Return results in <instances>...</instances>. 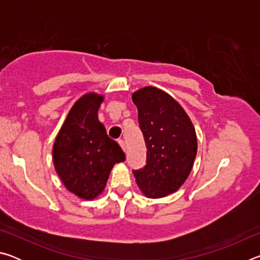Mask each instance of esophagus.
Wrapping results in <instances>:
<instances>
[{
    "instance_id": "obj_1",
    "label": "esophagus",
    "mask_w": 260,
    "mask_h": 260,
    "mask_svg": "<svg viewBox=\"0 0 260 260\" xmlns=\"http://www.w3.org/2000/svg\"><path fill=\"white\" fill-rule=\"evenodd\" d=\"M118 143H119V146L121 147L122 150L126 151V143H125V141L124 140H119V141H118Z\"/></svg>"
}]
</instances>
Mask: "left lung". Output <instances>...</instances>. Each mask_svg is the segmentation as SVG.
Listing matches in <instances>:
<instances>
[{"mask_svg":"<svg viewBox=\"0 0 260 260\" xmlns=\"http://www.w3.org/2000/svg\"><path fill=\"white\" fill-rule=\"evenodd\" d=\"M147 146V161L134 170L136 183L150 199L177 191L186 181L197 153L195 128L172 96L156 87L132 95Z\"/></svg>","mask_w":260,"mask_h":260,"instance_id":"left-lung-1","label":"left lung"}]
</instances>
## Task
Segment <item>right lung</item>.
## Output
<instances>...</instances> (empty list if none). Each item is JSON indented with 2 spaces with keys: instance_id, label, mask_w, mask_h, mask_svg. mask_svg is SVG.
Wrapping results in <instances>:
<instances>
[{
  "instance_id": "1",
  "label": "right lung",
  "mask_w": 260,
  "mask_h": 260,
  "mask_svg": "<svg viewBox=\"0 0 260 260\" xmlns=\"http://www.w3.org/2000/svg\"><path fill=\"white\" fill-rule=\"evenodd\" d=\"M103 96L90 93L70 110L52 148L57 174L64 186L83 200H93L105 188L113 165L125 153L107 134L98 118Z\"/></svg>"
}]
</instances>
